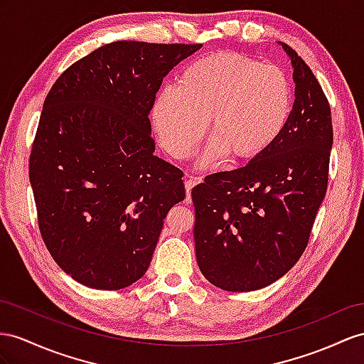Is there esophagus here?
Returning <instances> with one entry per match:
<instances>
[{
    "label": "esophagus",
    "mask_w": 364,
    "mask_h": 364,
    "mask_svg": "<svg viewBox=\"0 0 364 364\" xmlns=\"http://www.w3.org/2000/svg\"><path fill=\"white\" fill-rule=\"evenodd\" d=\"M201 181H203L201 176H191V178L186 181V203H191L192 201L191 192H192V189L195 188V186H197L198 183H201Z\"/></svg>",
    "instance_id": "34e87169"
}]
</instances>
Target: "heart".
Here are the masks:
<instances>
[{
    "instance_id": "heart-1",
    "label": "heart",
    "mask_w": 364,
    "mask_h": 364,
    "mask_svg": "<svg viewBox=\"0 0 364 364\" xmlns=\"http://www.w3.org/2000/svg\"><path fill=\"white\" fill-rule=\"evenodd\" d=\"M292 85L275 64L237 52H215L192 61L156 97L152 121L158 139L173 158H188L210 119V141L201 164L230 154L246 161L264 154L286 126Z\"/></svg>"
}]
</instances>
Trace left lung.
Wrapping results in <instances>:
<instances>
[{"instance_id": "obj_1", "label": "left lung", "mask_w": 364, "mask_h": 364, "mask_svg": "<svg viewBox=\"0 0 364 364\" xmlns=\"http://www.w3.org/2000/svg\"><path fill=\"white\" fill-rule=\"evenodd\" d=\"M295 101L264 154L192 189L195 252L201 274L223 291L249 292L282 278L300 259L328 189L333 141L331 106L298 53Z\"/></svg>"}]
</instances>
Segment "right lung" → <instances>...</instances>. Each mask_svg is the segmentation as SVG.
I'll use <instances>...</instances> for the list:
<instances>
[{
    "mask_svg": "<svg viewBox=\"0 0 364 364\" xmlns=\"http://www.w3.org/2000/svg\"><path fill=\"white\" fill-rule=\"evenodd\" d=\"M201 44L115 41L64 70L44 100L29 178L46 247L75 282L141 278L183 172L154 155L149 114L163 78Z\"/></svg>",
    "mask_w": 364,
    "mask_h": 364,
    "instance_id": "1",
    "label": "right lung"
}]
</instances>
